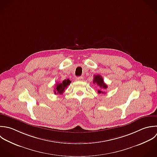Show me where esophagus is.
<instances>
[{
    "label": "esophagus",
    "instance_id": "obj_1",
    "mask_svg": "<svg viewBox=\"0 0 157 157\" xmlns=\"http://www.w3.org/2000/svg\"><path fill=\"white\" fill-rule=\"evenodd\" d=\"M83 77L82 76H79V77H76L75 80L77 81H83Z\"/></svg>",
    "mask_w": 157,
    "mask_h": 157
}]
</instances>
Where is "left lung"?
<instances>
[{
  "instance_id": "8db88e82",
  "label": "left lung",
  "mask_w": 157,
  "mask_h": 157,
  "mask_svg": "<svg viewBox=\"0 0 157 157\" xmlns=\"http://www.w3.org/2000/svg\"><path fill=\"white\" fill-rule=\"evenodd\" d=\"M93 82H94V83H95V84H97L101 89H102L103 90L106 89L108 87V86L104 82L102 76H101L100 75H94ZM98 92L99 94H105V92L104 91H103L101 89L98 90Z\"/></svg>"
}]
</instances>
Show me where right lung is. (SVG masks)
Instances as JSON below:
<instances>
[{
  "label": "right lung",
  "instance_id": "right-lung-1",
  "mask_svg": "<svg viewBox=\"0 0 157 157\" xmlns=\"http://www.w3.org/2000/svg\"><path fill=\"white\" fill-rule=\"evenodd\" d=\"M71 83V81L67 79L62 81V82H57L56 85V87L54 88V94L61 95L63 94V92L65 91V89H67V86L70 85Z\"/></svg>",
  "mask_w": 157,
  "mask_h": 157
}]
</instances>
